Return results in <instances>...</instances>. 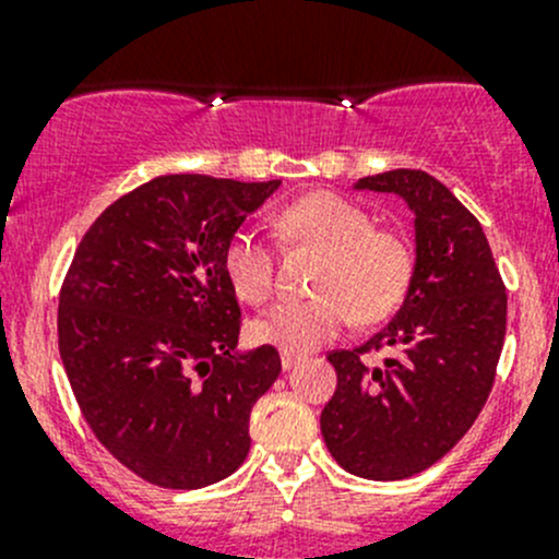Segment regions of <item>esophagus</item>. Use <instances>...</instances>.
<instances>
[{
  "label": "esophagus",
  "instance_id": "obj_1",
  "mask_svg": "<svg viewBox=\"0 0 559 559\" xmlns=\"http://www.w3.org/2000/svg\"><path fill=\"white\" fill-rule=\"evenodd\" d=\"M302 357L300 354H292V352H281V368L284 370H292L295 365H300Z\"/></svg>",
  "mask_w": 559,
  "mask_h": 559
}]
</instances>
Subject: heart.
Wrapping results in <instances>:
<instances>
[{
    "label": "heart",
    "mask_w": 559,
    "mask_h": 559,
    "mask_svg": "<svg viewBox=\"0 0 559 559\" xmlns=\"http://www.w3.org/2000/svg\"><path fill=\"white\" fill-rule=\"evenodd\" d=\"M281 240L321 253L313 297L286 300L253 321L257 341L302 354L341 335L352 319H386L408 295L414 251L403 235L373 227V216L357 202L316 191L284 207L275 222ZM224 275L240 300L267 306L275 295L273 246L253 229H238L224 246Z\"/></svg>",
    "instance_id": "heart-1"
}]
</instances>
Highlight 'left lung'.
<instances>
[{
	"label": "left lung",
	"instance_id": "8db88e82",
	"mask_svg": "<svg viewBox=\"0 0 559 559\" xmlns=\"http://www.w3.org/2000/svg\"><path fill=\"white\" fill-rule=\"evenodd\" d=\"M357 189L394 191L414 211L416 264L397 316L357 348L326 354L337 389L321 436L337 465L397 481L436 465L471 430L495 384L506 284L478 218L432 175L389 170ZM394 347L384 369L361 357Z\"/></svg>",
	"mask_w": 559,
	"mask_h": 559
}]
</instances>
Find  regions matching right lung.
I'll list each match as a JSON object with an SVG mask.
<instances>
[{
    "label": "right lung",
    "mask_w": 559,
    "mask_h": 559,
    "mask_svg": "<svg viewBox=\"0 0 559 559\" xmlns=\"http://www.w3.org/2000/svg\"><path fill=\"white\" fill-rule=\"evenodd\" d=\"M281 180L159 175L118 197L59 292V354L83 419L134 476L200 489L243 465L273 346L235 354L240 306L224 246Z\"/></svg>",
    "instance_id": "add662e5"
}]
</instances>
